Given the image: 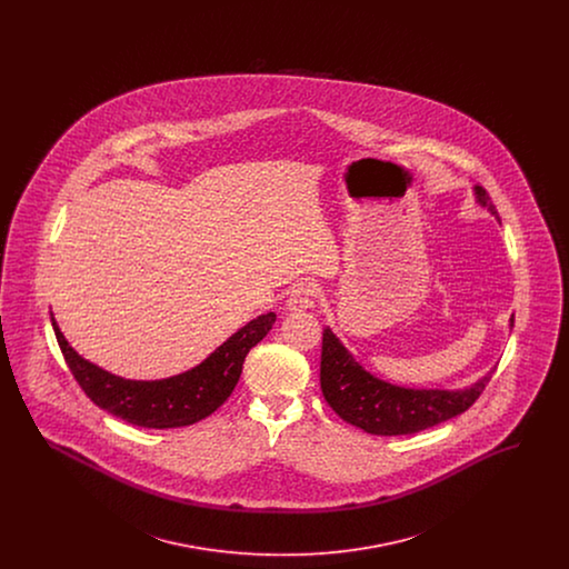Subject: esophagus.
<instances>
[{"instance_id":"esophagus-1","label":"esophagus","mask_w":569,"mask_h":569,"mask_svg":"<svg viewBox=\"0 0 569 569\" xmlns=\"http://www.w3.org/2000/svg\"><path fill=\"white\" fill-rule=\"evenodd\" d=\"M316 297H318V290L313 283H298L292 288L290 297L286 300V309L290 311H305V309H311L316 305Z\"/></svg>"}]
</instances>
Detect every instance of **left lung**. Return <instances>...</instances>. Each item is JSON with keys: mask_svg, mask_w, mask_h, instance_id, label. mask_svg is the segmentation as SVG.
Returning a JSON list of instances; mask_svg holds the SVG:
<instances>
[{"mask_svg": "<svg viewBox=\"0 0 569 569\" xmlns=\"http://www.w3.org/2000/svg\"><path fill=\"white\" fill-rule=\"evenodd\" d=\"M473 196L480 207L497 217L485 188L473 186ZM512 326L515 318H510ZM490 378L492 371L460 390L397 386L369 373L328 326L322 332L320 383L326 403L339 418L367 433L392 437L431 429L473 406Z\"/></svg>", "mask_w": 569, "mask_h": 569, "instance_id": "8db88e82", "label": "left lung"}]
</instances>
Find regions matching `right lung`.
Returning a JSON list of instances; mask_svg holds the SVG:
<instances>
[{
    "label": "right lung",
    "instance_id": "obj_1",
    "mask_svg": "<svg viewBox=\"0 0 569 569\" xmlns=\"http://www.w3.org/2000/svg\"><path fill=\"white\" fill-rule=\"evenodd\" d=\"M274 320L277 316L272 311L253 318L200 365L179 376L126 379L112 376L77 353L51 311L57 343L84 395L100 409L142 429H177L211 416L232 395L243 371L244 356L267 337Z\"/></svg>",
    "mask_w": 569,
    "mask_h": 569
}]
</instances>
